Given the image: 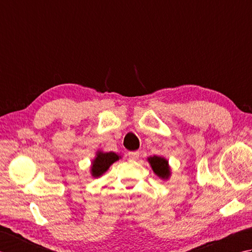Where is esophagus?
I'll list each match as a JSON object with an SVG mask.
<instances>
[{"label": "esophagus", "instance_id": "esophagus-1", "mask_svg": "<svg viewBox=\"0 0 252 252\" xmlns=\"http://www.w3.org/2000/svg\"><path fill=\"white\" fill-rule=\"evenodd\" d=\"M139 155L140 153L138 151H135V152H128V158H130V160H137L138 158H139Z\"/></svg>", "mask_w": 252, "mask_h": 252}]
</instances>
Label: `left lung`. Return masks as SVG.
<instances>
[{"instance_id":"obj_1","label":"left lung","mask_w":252,"mask_h":252,"mask_svg":"<svg viewBox=\"0 0 252 252\" xmlns=\"http://www.w3.org/2000/svg\"><path fill=\"white\" fill-rule=\"evenodd\" d=\"M148 161L150 163L153 172H155L160 178L167 179L169 175H171L168 161L166 158H164L162 157L153 156V157L148 158Z\"/></svg>"}]
</instances>
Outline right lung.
I'll return each instance as SVG.
<instances>
[{
    "label": "right lung",
    "mask_w": 252,
    "mask_h": 252,
    "mask_svg": "<svg viewBox=\"0 0 252 252\" xmlns=\"http://www.w3.org/2000/svg\"><path fill=\"white\" fill-rule=\"evenodd\" d=\"M120 156H117L115 152H102L99 151L96 153V157L92 161L91 166V175L94 177H100L101 175L109 169L113 163L120 160Z\"/></svg>",
    "instance_id": "add662e5"
}]
</instances>
